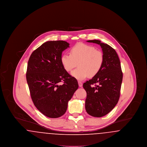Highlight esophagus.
<instances>
[{"label":"esophagus","instance_id":"1","mask_svg":"<svg viewBox=\"0 0 147 147\" xmlns=\"http://www.w3.org/2000/svg\"><path fill=\"white\" fill-rule=\"evenodd\" d=\"M78 84H79V87H82V86H83V83H82V82L78 81Z\"/></svg>","mask_w":147,"mask_h":147}]
</instances>
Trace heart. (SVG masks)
Here are the masks:
<instances>
[{
    "label": "heart",
    "instance_id": "heart-1",
    "mask_svg": "<svg viewBox=\"0 0 147 147\" xmlns=\"http://www.w3.org/2000/svg\"><path fill=\"white\" fill-rule=\"evenodd\" d=\"M69 54L61 56L62 65L67 71H70L78 63L79 67L72 71L71 75L79 80H84L89 76H96L104 62V56L101 50L84 43H78L72 47Z\"/></svg>",
    "mask_w": 147,
    "mask_h": 147
}]
</instances>
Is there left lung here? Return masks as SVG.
I'll use <instances>...</instances> for the list:
<instances>
[{"label": "left lung", "instance_id": "obj_1", "mask_svg": "<svg viewBox=\"0 0 147 147\" xmlns=\"http://www.w3.org/2000/svg\"><path fill=\"white\" fill-rule=\"evenodd\" d=\"M87 42L99 45L104 56V62L101 70L83 84L86 92V112L93 117H101L109 113L117 104L123 73L119 56L112 47L97 40Z\"/></svg>", "mask_w": 147, "mask_h": 147}]
</instances>
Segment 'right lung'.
<instances>
[{"label":"right lung","instance_id":"add662e5","mask_svg":"<svg viewBox=\"0 0 147 147\" xmlns=\"http://www.w3.org/2000/svg\"><path fill=\"white\" fill-rule=\"evenodd\" d=\"M68 47L69 44L64 41L45 42L28 59L26 80L31 97L36 108L49 118L65 113L79 86L61 62L62 52Z\"/></svg>","mask_w":147,"mask_h":147}]
</instances>
